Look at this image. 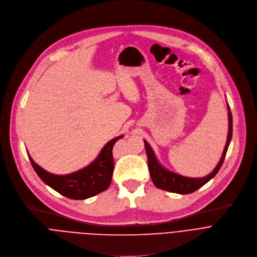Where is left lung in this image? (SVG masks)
I'll use <instances>...</instances> for the list:
<instances>
[{
    "label": "left lung",
    "instance_id": "obj_1",
    "mask_svg": "<svg viewBox=\"0 0 257 257\" xmlns=\"http://www.w3.org/2000/svg\"><path fill=\"white\" fill-rule=\"evenodd\" d=\"M228 117H229V133H228V138H227V144L225 147V150L223 152L222 158L220 162L218 163L217 167L214 169L212 173H210L206 177H201V178H189V177H184L181 175H178L176 173L170 172L163 168L158 160L156 159L155 154H154L152 148L150 145L144 140L145 143V148L147 152V157H148V166H149V171L150 175L152 178L153 183L155 184L158 188L167 190L170 192H175V193H180V194H187L195 191L196 189L200 188L202 185L206 184L208 181H210L220 170L225 157H226V153L228 151V147L230 145L231 139H232V132H233V120H232V113L230 110V107L228 106Z\"/></svg>",
    "mask_w": 257,
    "mask_h": 257
}]
</instances>
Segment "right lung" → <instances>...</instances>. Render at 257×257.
<instances>
[{
    "label": "right lung",
    "instance_id": "right-lung-1",
    "mask_svg": "<svg viewBox=\"0 0 257 257\" xmlns=\"http://www.w3.org/2000/svg\"><path fill=\"white\" fill-rule=\"evenodd\" d=\"M119 136L108 142L89 166L68 175H55L38 166L31 157L30 163L40 179L59 193L72 199H86L108 188L113 173L112 148Z\"/></svg>",
    "mask_w": 257,
    "mask_h": 257
}]
</instances>
